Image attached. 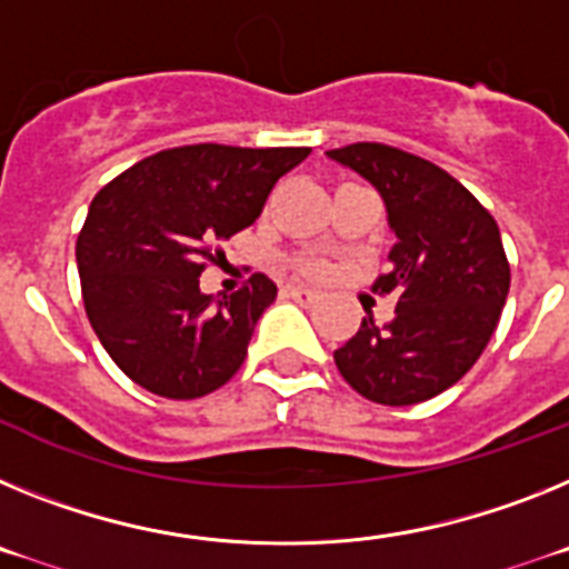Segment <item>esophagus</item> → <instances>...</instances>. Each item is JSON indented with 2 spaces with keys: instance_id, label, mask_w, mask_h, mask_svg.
Listing matches in <instances>:
<instances>
[{
  "instance_id": "1",
  "label": "esophagus",
  "mask_w": 569,
  "mask_h": 569,
  "mask_svg": "<svg viewBox=\"0 0 569 569\" xmlns=\"http://www.w3.org/2000/svg\"><path fill=\"white\" fill-rule=\"evenodd\" d=\"M286 295H289V298L300 306H312L320 300L318 291L306 289V286H286Z\"/></svg>"
}]
</instances>
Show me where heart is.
Listing matches in <instances>:
<instances>
[{"mask_svg": "<svg viewBox=\"0 0 569 569\" xmlns=\"http://www.w3.org/2000/svg\"><path fill=\"white\" fill-rule=\"evenodd\" d=\"M303 269L312 271V274H326V271H329V263H326V260H318V257H309V260H303Z\"/></svg>", "mask_w": 569, "mask_h": 569, "instance_id": "heart-1", "label": "heart"}]
</instances>
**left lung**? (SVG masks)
<instances>
[{"label": "left lung", "instance_id": "1", "mask_svg": "<svg viewBox=\"0 0 569 569\" xmlns=\"http://www.w3.org/2000/svg\"><path fill=\"white\" fill-rule=\"evenodd\" d=\"M329 157L367 177L387 202L398 243L375 295H392L395 315L372 312L335 349L349 387L383 407L441 395L490 343L510 291L501 231L461 182L435 162L383 142H352Z\"/></svg>", "mask_w": 569, "mask_h": 569}]
</instances>
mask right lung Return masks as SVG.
<instances>
[{"label": "right lung", "instance_id": "obj_1", "mask_svg": "<svg viewBox=\"0 0 569 569\" xmlns=\"http://www.w3.org/2000/svg\"><path fill=\"white\" fill-rule=\"evenodd\" d=\"M309 148L197 142L166 148L97 191L77 237L82 303L106 352L148 392L191 401L243 367L278 286L251 274L214 300L206 266L263 211L274 182Z\"/></svg>", "mask_w": 569, "mask_h": 569}]
</instances>
